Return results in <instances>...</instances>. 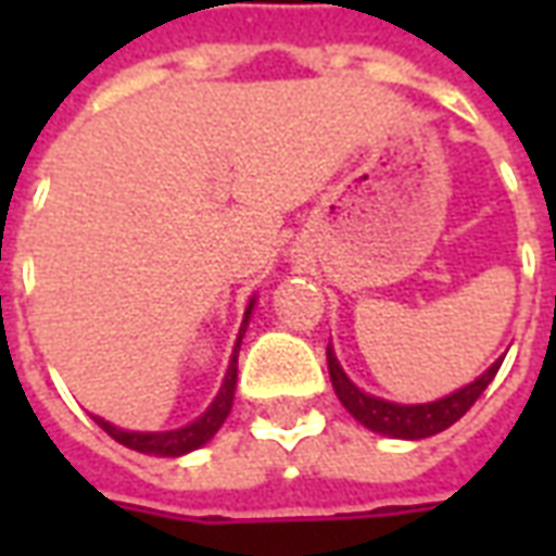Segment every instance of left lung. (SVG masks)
<instances>
[{
  "mask_svg": "<svg viewBox=\"0 0 556 556\" xmlns=\"http://www.w3.org/2000/svg\"><path fill=\"white\" fill-rule=\"evenodd\" d=\"M501 361H494L479 375L477 381L458 387L455 393L434 402H422V405H399V402H387V399L369 396L361 387L351 381L345 369L339 366L333 349H327V369H330V381L337 390L339 402L345 405L351 417L369 431L387 434V438H399V441H422L438 431L450 429L455 419H462L470 410V405L482 396V390L491 384V378L501 369Z\"/></svg>",
  "mask_w": 556,
  "mask_h": 556,
  "instance_id": "left-lung-1",
  "label": "left lung"
}]
</instances>
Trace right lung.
<instances>
[{
	"label": "right lung",
	"instance_id": "right-lung-1",
	"mask_svg": "<svg viewBox=\"0 0 556 556\" xmlns=\"http://www.w3.org/2000/svg\"><path fill=\"white\" fill-rule=\"evenodd\" d=\"M255 298L247 303V313H243L241 330H238V342H235V351H231L229 369H226V378H223V387L219 393L214 396V402L207 405V410L202 417H195L193 422H187L181 429H169V431H127L118 429L113 422H106L103 417H94V422L101 426L113 441L125 443L127 450H137V453L146 455H163V458H178V455H187L205 446L214 434L219 431V426L226 422L231 410V402H235V384H238V351H241V339L247 333V325H250V315H253Z\"/></svg>",
	"mask_w": 556,
	"mask_h": 556
}]
</instances>
